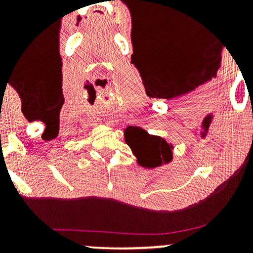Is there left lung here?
<instances>
[{"mask_svg": "<svg viewBox=\"0 0 253 253\" xmlns=\"http://www.w3.org/2000/svg\"><path fill=\"white\" fill-rule=\"evenodd\" d=\"M125 141L135 156L136 163L145 169H155L169 164L173 158V145L164 138L149 134L144 128L128 126L125 129Z\"/></svg>", "mask_w": 253, "mask_h": 253, "instance_id": "left-lung-1", "label": "left lung"}]
</instances>
